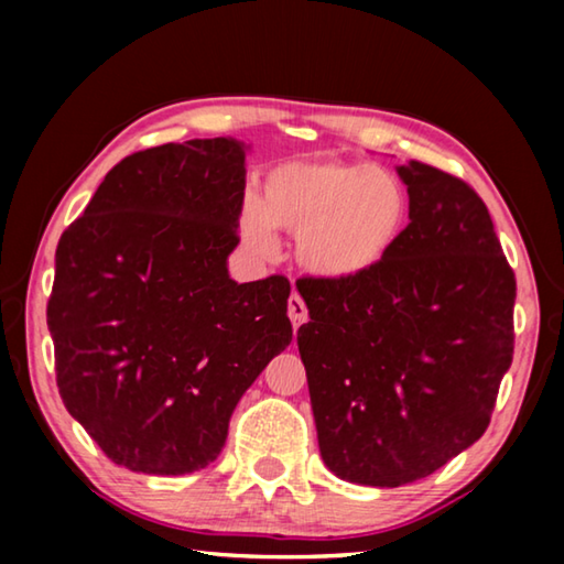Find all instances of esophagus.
Listing matches in <instances>:
<instances>
[{
  "label": "esophagus",
  "mask_w": 564,
  "mask_h": 564,
  "mask_svg": "<svg viewBox=\"0 0 564 564\" xmlns=\"http://www.w3.org/2000/svg\"><path fill=\"white\" fill-rule=\"evenodd\" d=\"M289 318L293 323V330H299L305 321H308V308L299 293H293L289 299Z\"/></svg>",
  "instance_id": "1"
}]
</instances>
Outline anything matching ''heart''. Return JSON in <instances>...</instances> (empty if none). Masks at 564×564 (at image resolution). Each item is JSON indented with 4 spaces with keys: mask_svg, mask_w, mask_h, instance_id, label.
I'll list each match as a JSON object with an SVG mask.
<instances>
[{
    "mask_svg": "<svg viewBox=\"0 0 564 564\" xmlns=\"http://www.w3.org/2000/svg\"><path fill=\"white\" fill-rule=\"evenodd\" d=\"M410 221V194L383 166L362 161H285L263 178L259 204L246 202L238 234L259 256L279 251V231L295 234V259L328 283L378 271Z\"/></svg>",
    "mask_w": 564,
    "mask_h": 564,
    "instance_id": "obj_1",
    "label": "heart"
}]
</instances>
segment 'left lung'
I'll return each mask as SVG.
<instances>
[{
  "instance_id": "8db88e82",
  "label": "left lung",
  "mask_w": 564,
  "mask_h": 564,
  "mask_svg": "<svg viewBox=\"0 0 564 564\" xmlns=\"http://www.w3.org/2000/svg\"><path fill=\"white\" fill-rule=\"evenodd\" d=\"M410 224L366 279L295 283L321 457L340 480L400 488L480 441L512 362L514 273L482 198L420 161L395 166Z\"/></svg>"
}]
</instances>
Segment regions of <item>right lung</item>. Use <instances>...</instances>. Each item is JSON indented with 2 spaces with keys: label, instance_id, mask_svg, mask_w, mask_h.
<instances>
[{
  "label": "right lung",
  "instance_id": "add662e5",
  "mask_svg": "<svg viewBox=\"0 0 564 564\" xmlns=\"http://www.w3.org/2000/svg\"><path fill=\"white\" fill-rule=\"evenodd\" d=\"M248 149L216 137L127 156L56 246V386L133 473L212 465L238 400L293 338L283 275H228Z\"/></svg>",
  "mask_w": 564,
  "mask_h": 564
}]
</instances>
